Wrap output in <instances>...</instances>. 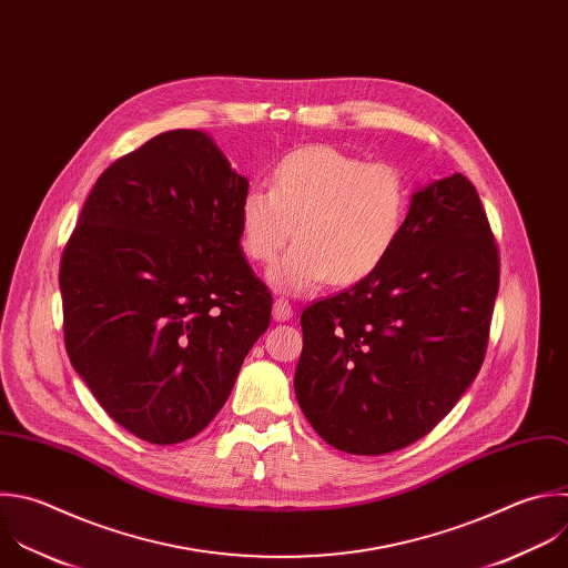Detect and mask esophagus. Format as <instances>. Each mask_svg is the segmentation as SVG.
I'll return each mask as SVG.
<instances>
[{"label": "esophagus", "mask_w": 568, "mask_h": 568, "mask_svg": "<svg viewBox=\"0 0 568 568\" xmlns=\"http://www.w3.org/2000/svg\"><path fill=\"white\" fill-rule=\"evenodd\" d=\"M274 321H278V323H285V321H290L292 316H294V310H292V305L287 303V301H283V298H276L274 301Z\"/></svg>", "instance_id": "obj_1"}]
</instances>
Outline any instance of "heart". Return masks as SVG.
I'll return each mask as SVG.
<instances>
[{
    "label": "heart",
    "instance_id": "obj_1",
    "mask_svg": "<svg viewBox=\"0 0 568 568\" xmlns=\"http://www.w3.org/2000/svg\"><path fill=\"white\" fill-rule=\"evenodd\" d=\"M410 207L404 173L363 162L341 149L312 144L281 158L270 189L254 184L239 205L241 247L270 265L292 236L296 245L272 267L270 283L305 296L323 283L369 276L397 247Z\"/></svg>",
    "mask_w": 568,
    "mask_h": 568
}]
</instances>
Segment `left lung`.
<instances>
[{"instance_id":"8db88e82","label":"left lung","mask_w":568,"mask_h":568,"mask_svg":"<svg viewBox=\"0 0 568 568\" xmlns=\"http://www.w3.org/2000/svg\"><path fill=\"white\" fill-rule=\"evenodd\" d=\"M499 254L462 173L417 186L393 254L349 290L303 310L294 393L305 419L349 455L428 435L481 367Z\"/></svg>"}]
</instances>
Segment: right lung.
I'll return each mask as SVG.
<instances>
[{
  "mask_svg": "<svg viewBox=\"0 0 568 568\" xmlns=\"http://www.w3.org/2000/svg\"><path fill=\"white\" fill-rule=\"evenodd\" d=\"M247 186L210 133L166 131L98 178L64 247L69 358L149 444L199 435L270 325L272 294L241 250Z\"/></svg>",
  "mask_w": 568,
  "mask_h": 568,
  "instance_id": "add662e5",
  "label": "right lung"
}]
</instances>
